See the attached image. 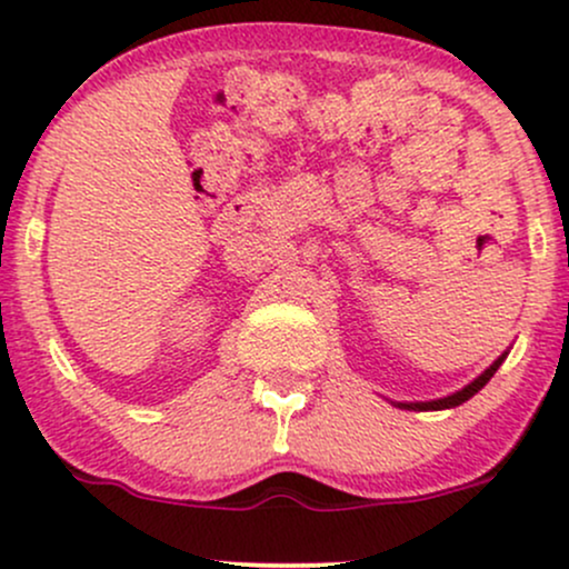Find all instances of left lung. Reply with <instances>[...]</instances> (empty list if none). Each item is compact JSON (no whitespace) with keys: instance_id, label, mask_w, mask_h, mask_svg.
<instances>
[{"instance_id":"8db88e82","label":"left lung","mask_w":569,"mask_h":569,"mask_svg":"<svg viewBox=\"0 0 569 569\" xmlns=\"http://www.w3.org/2000/svg\"><path fill=\"white\" fill-rule=\"evenodd\" d=\"M502 361H506V352H502V356L498 358V361L492 363V367H489V369L485 371V375H479L471 385H466V388L457 390V393H452V396H447V398H436V401L398 403V407H401V409H415V411H439V409H452V407H460V403H466L468 398H473L476 393H479L481 388H485V385H487L489 380H492V375H495V371L500 369V363H502Z\"/></svg>"}]
</instances>
